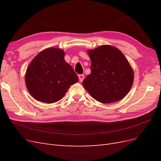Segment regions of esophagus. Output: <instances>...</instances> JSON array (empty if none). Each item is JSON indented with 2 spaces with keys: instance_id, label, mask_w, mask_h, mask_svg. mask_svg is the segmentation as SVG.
<instances>
[{
  "instance_id": "esophagus-1",
  "label": "esophagus",
  "mask_w": 161,
  "mask_h": 161,
  "mask_svg": "<svg viewBox=\"0 0 161 161\" xmlns=\"http://www.w3.org/2000/svg\"><path fill=\"white\" fill-rule=\"evenodd\" d=\"M79 79L80 82H82L85 79V75H79Z\"/></svg>"
}]
</instances>
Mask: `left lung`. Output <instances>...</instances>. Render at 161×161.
I'll list each match as a JSON object with an SVG mask.
<instances>
[{
  "instance_id": "1",
  "label": "left lung",
  "mask_w": 161,
  "mask_h": 161,
  "mask_svg": "<svg viewBox=\"0 0 161 161\" xmlns=\"http://www.w3.org/2000/svg\"><path fill=\"white\" fill-rule=\"evenodd\" d=\"M91 74L82 85L93 98L103 103L123 99L133 84L134 73L124 55L118 48L103 45L88 51Z\"/></svg>"
}]
</instances>
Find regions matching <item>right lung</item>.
<instances>
[{
    "mask_svg": "<svg viewBox=\"0 0 161 161\" xmlns=\"http://www.w3.org/2000/svg\"><path fill=\"white\" fill-rule=\"evenodd\" d=\"M64 57L62 50L51 47L38 53L31 62L26 71L25 84L36 100L55 103L64 97L70 85L79 81Z\"/></svg>",
    "mask_w": 161,
    "mask_h": 161,
    "instance_id": "1",
    "label": "right lung"
}]
</instances>
